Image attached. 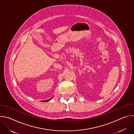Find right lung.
Here are the masks:
<instances>
[{
  "instance_id": "obj_1",
  "label": "right lung",
  "mask_w": 134,
  "mask_h": 134,
  "mask_svg": "<svg viewBox=\"0 0 134 134\" xmlns=\"http://www.w3.org/2000/svg\"><path fill=\"white\" fill-rule=\"evenodd\" d=\"M52 99V98H51V99H49V100H46V101H50L51 99Z\"/></svg>"
}]
</instances>
